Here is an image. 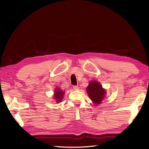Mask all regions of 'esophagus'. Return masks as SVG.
Returning a JSON list of instances; mask_svg holds the SVG:
<instances>
[{
  "label": "esophagus",
  "mask_w": 149,
  "mask_h": 149,
  "mask_svg": "<svg viewBox=\"0 0 149 149\" xmlns=\"http://www.w3.org/2000/svg\"><path fill=\"white\" fill-rule=\"evenodd\" d=\"M73 88L74 90H78L79 89V87L78 86H73Z\"/></svg>",
  "instance_id": "1"
}]
</instances>
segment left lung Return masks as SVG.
Returning a JSON list of instances; mask_svg holds the SVG:
<instances>
[{
	"instance_id": "left-lung-1",
	"label": "left lung",
	"mask_w": 149,
	"mask_h": 149,
	"mask_svg": "<svg viewBox=\"0 0 149 149\" xmlns=\"http://www.w3.org/2000/svg\"><path fill=\"white\" fill-rule=\"evenodd\" d=\"M87 93L90 99L96 104H99L104 97L105 90L102 88L100 83L97 81H91L87 87Z\"/></svg>"
}]
</instances>
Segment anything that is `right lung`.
<instances>
[{
    "instance_id": "obj_1",
    "label": "right lung",
    "mask_w": 149,
    "mask_h": 149,
    "mask_svg": "<svg viewBox=\"0 0 149 149\" xmlns=\"http://www.w3.org/2000/svg\"><path fill=\"white\" fill-rule=\"evenodd\" d=\"M63 95H64V93L61 91L59 88H58L55 90V96L54 97H55V99L56 100L57 102H60L62 100Z\"/></svg>"
}]
</instances>
